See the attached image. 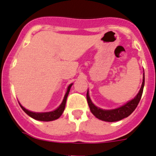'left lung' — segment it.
Masks as SVG:
<instances>
[{
    "instance_id": "left-lung-1",
    "label": "left lung",
    "mask_w": 156,
    "mask_h": 156,
    "mask_svg": "<svg viewBox=\"0 0 156 156\" xmlns=\"http://www.w3.org/2000/svg\"><path fill=\"white\" fill-rule=\"evenodd\" d=\"M144 85V76H143L142 85H141L140 91L139 92L137 93V95H136L135 97H134L132 100L129 101L128 102H127V103L123 105V106L113 109H102L97 107V106H95V105L92 103V100H91L90 97H89L88 91V92H87L86 97L87 102H88V106H89V109H90L92 114H93L96 118L99 119V120H103V121L115 122L122 120V119L125 118V117H127L128 116H130V115L134 112V109H136V107H137L138 103H139L140 100H141Z\"/></svg>"
}]
</instances>
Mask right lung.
Here are the masks:
<instances>
[{"label": "right lung", "mask_w": 156, "mask_h": 156, "mask_svg": "<svg viewBox=\"0 0 156 156\" xmlns=\"http://www.w3.org/2000/svg\"><path fill=\"white\" fill-rule=\"evenodd\" d=\"M72 85L73 84H71V85L68 87V90H67V92H66L65 95H64L63 102H61V104L59 106V107H57V109H56L54 111L47 112V113H35V112L29 111V110L26 109V108H24L20 103H19V105H20L21 108L23 109V111L25 112L26 114H28L29 116H31L32 118L35 119V120H40V121H51V120H57V119H58L59 117L62 115L63 112H64V108H65L67 98H68V94H69L70 89H71V87L72 86Z\"/></svg>", "instance_id": "1"}]
</instances>
